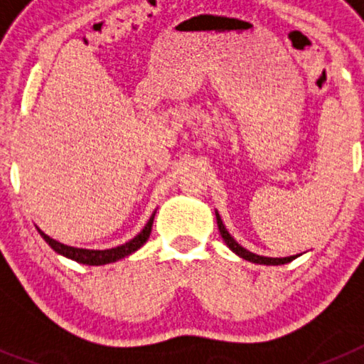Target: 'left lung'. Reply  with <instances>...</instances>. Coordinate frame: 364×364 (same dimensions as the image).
Wrapping results in <instances>:
<instances>
[{"instance_id": "left-lung-1", "label": "left lung", "mask_w": 364, "mask_h": 364, "mask_svg": "<svg viewBox=\"0 0 364 364\" xmlns=\"http://www.w3.org/2000/svg\"><path fill=\"white\" fill-rule=\"evenodd\" d=\"M215 215H217V226H218V231H220L222 239H224V242L228 244V247H230L231 252L237 253L239 257H242V259L250 260V262H255V264H266V266H279V264H286V262H291V260L295 259L294 257H282V259H273V257H262V255H255V253L247 252L246 247L240 246L237 240L233 239L230 235V231L226 230V226L222 224V218L220 215H218V211H215Z\"/></svg>"}]
</instances>
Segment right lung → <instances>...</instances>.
Segmentation results:
<instances>
[{"instance_id":"add662e5","label":"right lung","mask_w":364,"mask_h":364,"mask_svg":"<svg viewBox=\"0 0 364 364\" xmlns=\"http://www.w3.org/2000/svg\"><path fill=\"white\" fill-rule=\"evenodd\" d=\"M153 218L154 213L151 215V218L147 220V224L144 226V230L131 239L129 242L122 244V246L111 247V250H83V247H73L67 246V244L58 242V240L50 239L49 235H45L43 231L38 230V233L43 237V240L53 247L54 252L60 253V255L67 257V259H73L80 264H89V266H102V264H109V262H117V260L124 259V257L131 255L138 250V247H142L146 244V240L149 239L151 235V228H153Z\"/></svg>"}]
</instances>
